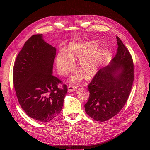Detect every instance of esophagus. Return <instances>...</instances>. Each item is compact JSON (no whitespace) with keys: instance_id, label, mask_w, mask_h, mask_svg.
<instances>
[{"instance_id":"obj_1","label":"esophagus","mask_w":150,"mask_h":150,"mask_svg":"<svg viewBox=\"0 0 150 150\" xmlns=\"http://www.w3.org/2000/svg\"><path fill=\"white\" fill-rule=\"evenodd\" d=\"M77 89V87L76 86H73V85H69L68 87V91L69 92H71V91H74L75 90H76Z\"/></svg>"}]
</instances>
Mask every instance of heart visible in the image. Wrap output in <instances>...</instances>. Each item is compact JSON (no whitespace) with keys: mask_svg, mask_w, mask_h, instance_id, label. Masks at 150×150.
I'll return each instance as SVG.
<instances>
[{"mask_svg":"<svg viewBox=\"0 0 150 150\" xmlns=\"http://www.w3.org/2000/svg\"><path fill=\"white\" fill-rule=\"evenodd\" d=\"M100 45L94 40L71 42L68 50H60L56 59L57 72L60 75H65L73 68L74 60L79 59L77 67L81 72H75L69 77L72 82H79L84 79L95 75L99 71L106 56V52L103 49H98Z\"/></svg>","mask_w":150,"mask_h":150,"instance_id":"heart-1","label":"heart"}]
</instances>
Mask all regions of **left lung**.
<instances>
[{
	"label": "left lung",
	"instance_id": "obj_1",
	"mask_svg": "<svg viewBox=\"0 0 150 150\" xmlns=\"http://www.w3.org/2000/svg\"><path fill=\"white\" fill-rule=\"evenodd\" d=\"M118 49L109 65L98 71L88 85L85 110L99 122L108 120L123 108L134 81V64L129 51L117 36Z\"/></svg>",
	"mask_w": 150,
	"mask_h": 150
}]
</instances>
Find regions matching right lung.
Segmentation results:
<instances>
[{
  "label": "right lung",
  "mask_w": 150,
  "mask_h": 150,
  "mask_svg": "<svg viewBox=\"0 0 150 150\" xmlns=\"http://www.w3.org/2000/svg\"><path fill=\"white\" fill-rule=\"evenodd\" d=\"M56 49L46 42L42 34L32 35L15 60L13 81L18 100L30 117L48 122L60 112L68 92L66 85L54 76L53 67Z\"/></svg>",
  "instance_id": "add662e5"
}]
</instances>
